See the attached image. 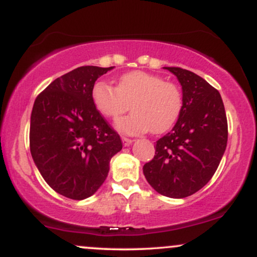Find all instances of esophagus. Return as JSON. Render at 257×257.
I'll return each mask as SVG.
<instances>
[{
  "label": "esophagus",
  "mask_w": 257,
  "mask_h": 257,
  "mask_svg": "<svg viewBox=\"0 0 257 257\" xmlns=\"http://www.w3.org/2000/svg\"><path fill=\"white\" fill-rule=\"evenodd\" d=\"M122 141H123V145H124V146H129V145H131V144L133 143V139H129V138L123 137V138H122Z\"/></svg>",
  "instance_id": "esophagus-1"
}]
</instances>
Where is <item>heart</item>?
Segmentation results:
<instances>
[{
  "instance_id": "obj_1",
  "label": "heart",
  "mask_w": 257,
  "mask_h": 257,
  "mask_svg": "<svg viewBox=\"0 0 257 257\" xmlns=\"http://www.w3.org/2000/svg\"><path fill=\"white\" fill-rule=\"evenodd\" d=\"M91 100L106 118H117L131 104L132 113L116 122L119 132L131 135L149 131L166 133L175 124L184 107V94L178 84L140 70L120 76L116 87L105 81L95 82Z\"/></svg>"
}]
</instances>
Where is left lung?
Returning <instances> with one entry per match:
<instances>
[{
  "mask_svg": "<svg viewBox=\"0 0 257 257\" xmlns=\"http://www.w3.org/2000/svg\"><path fill=\"white\" fill-rule=\"evenodd\" d=\"M164 69L181 83L184 107L173 131L156 144L144 175L158 193L185 198L216 172L227 146V117L220 93L204 78L181 67Z\"/></svg>",
  "mask_w": 257,
  "mask_h": 257,
  "instance_id": "8db88e82",
  "label": "left lung"
}]
</instances>
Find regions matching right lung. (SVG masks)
Masks as SVG:
<instances>
[{"instance_id":"1","label":"right lung","mask_w":257,"mask_h":257,"mask_svg":"<svg viewBox=\"0 0 257 257\" xmlns=\"http://www.w3.org/2000/svg\"><path fill=\"white\" fill-rule=\"evenodd\" d=\"M113 67L81 66L52 82L35 100L30 151L41 175L66 198H88L104 184L122 150L118 133L91 100L100 76Z\"/></svg>"}]
</instances>
